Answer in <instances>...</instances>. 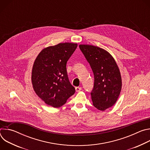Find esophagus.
Here are the masks:
<instances>
[{
  "instance_id": "1",
  "label": "esophagus",
  "mask_w": 150,
  "mask_h": 150,
  "mask_svg": "<svg viewBox=\"0 0 150 150\" xmlns=\"http://www.w3.org/2000/svg\"><path fill=\"white\" fill-rule=\"evenodd\" d=\"M81 90H82V88L80 87H77L75 88V90H76V92H79V91H80Z\"/></svg>"
}]
</instances>
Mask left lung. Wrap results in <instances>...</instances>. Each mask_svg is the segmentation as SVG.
<instances>
[{
	"instance_id": "left-lung-1",
	"label": "left lung",
	"mask_w": 150,
	"mask_h": 150,
	"mask_svg": "<svg viewBox=\"0 0 150 150\" xmlns=\"http://www.w3.org/2000/svg\"><path fill=\"white\" fill-rule=\"evenodd\" d=\"M79 47L94 76L91 93L93 105L104 111L116 103L120 95L122 78L119 69L112 56L103 49L87 45H80Z\"/></svg>"
}]
</instances>
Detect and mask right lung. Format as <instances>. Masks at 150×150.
<instances>
[{
    "label": "right lung",
    "instance_id": "obj_1",
    "mask_svg": "<svg viewBox=\"0 0 150 150\" xmlns=\"http://www.w3.org/2000/svg\"><path fill=\"white\" fill-rule=\"evenodd\" d=\"M77 46L64 42L47 47L34 61L31 75L34 90L46 104L54 108L65 104L75 92L68 76L67 63Z\"/></svg>",
    "mask_w": 150,
    "mask_h": 150
}]
</instances>
